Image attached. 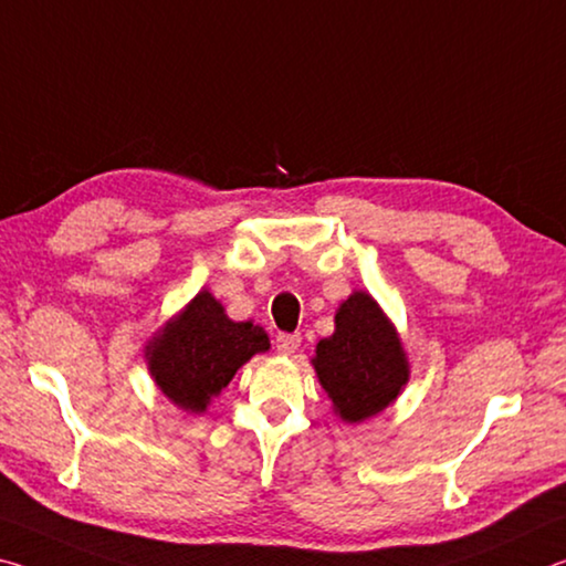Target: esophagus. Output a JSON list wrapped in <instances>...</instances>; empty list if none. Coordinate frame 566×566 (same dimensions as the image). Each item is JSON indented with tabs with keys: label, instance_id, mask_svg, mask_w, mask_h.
Listing matches in <instances>:
<instances>
[{
	"label": "esophagus",
	"instance_id": "34e87169",
	"mask_svg": "<svg viewBox=\"0 0 566 566\" xmlns=\"http://www.w3.org/2000/svg\"><path fill=\"white\" fill-rule=\"evenodd\" d=\"M275 348H277V354L293 356L295 350L301 348V336H298V333H277Z\"/></svg>",
	"mask_w": 566,
	"mask_h": 566
}]
</instances>
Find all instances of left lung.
I'll use <instances>...</instances> for the list:
<instances>
[{"instance_id":"left-lung-1","label":"left lung","mask_w":566,"mask_h":566,"mask_svg":"<svg viewBox=\"0 0 566 566\" xmlns=\"http://www.w3.org/2000/svg\"><path fill=\"white\" fill-rule=\"evenodd\" d=\"M313 368L333 411L348 423L381 413L409 381V360L394 323L364 291L338 305L336 331L318 340Z\"/></svg>"}]
</instances>
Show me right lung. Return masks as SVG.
<instances>
[{"mask_svg":"<svg viewBox=\"0 0 566 566\" xmlns=\"http://www.w3.org/2000/svg\"><path fill=\"white\" fill-rule=\"evenodd\" d=\"M271 348L250 321H230L212 293L200 291L180 316L165 323L145 348L147 368L160 391L182 411L202 413L210 398L233 381L235 370Z\"/></svg>","mask_w":566,"mask_h":566,"instance_id":"1","label":"right lung"}]
</instances>
